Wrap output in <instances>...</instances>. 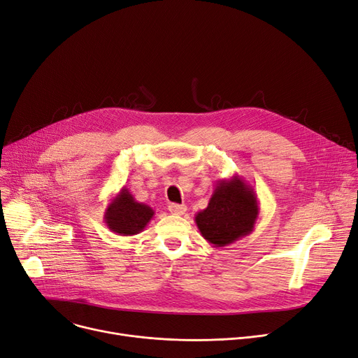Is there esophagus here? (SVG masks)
<instances>
[{"instance_id": "obj_1", "label": "esophagus", "mask_w": 358, "mask_h": 358, "mask_svg": "<svg viewBox=\"0 0 358 358\" xmlns=\"http://www.w3.org/2000/svg\"><path fill=\"white\" fill-rule=\"evenodd\" d=\"M168 210L171 212L173 215H176V216H181V215L185 213L187 206L185 204H178V203H171V204L168 206Z\"/></svg>"}]
</instances>
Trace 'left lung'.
<instances>
[{"label": "left lung", "instance_id": "1", "mask_svg": "<svg viewBox=\"0 0 358 358\" xmlns=\"http://www.w3.org/2000/svg\"><path fill=\"white\" fill-rule=\"evenodd\" d=\"M258 199L252 187L239 176L217 181L208 208L194 220L201 236L220 248L250 235L259 215Z\"/></svg>", "mask_w": 358, "mask_h": 358}]
</instances>
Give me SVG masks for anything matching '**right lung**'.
Returning a JSON list of instances; mask_svg holds the SVG:
<instances>
[{
    "instance_id": "1",
    "label": "right lung",
    "mask_w": 358,
    "mask_h": 358,
    "mask_svg": "<svg viewBox=\"0 0 358 358\" xmlns=\"http://www.w3.org/2000/svg\"><path fill=\"white\" fill-rule=\"evenodd\" d=\"M155 212L145 203L135 200L129 189H123L113 197L104 213L107 228L122 236H134L142 232Z\"/></svg>"
}]
</instances>
